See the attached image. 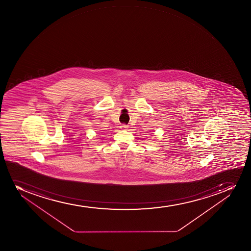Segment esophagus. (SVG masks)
<instances>
[{"instance_id": "1", "label": "esophagus", "mask_w": 251, "mask_h": 251, "mask_svg": "<svg viewBox=\"0 0 251 251\" xmlns=\"http://www.w3.org/2000/svg\"><path fill=\"white\" fill-rule=\"evenodd\" d=\"M122 129H127V127H128V126L127 125H126V124H123L121 126Z\"/></svg>"}]
</instances>
